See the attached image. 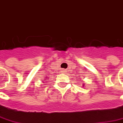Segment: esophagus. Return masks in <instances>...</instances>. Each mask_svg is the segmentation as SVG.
Instances as JSON below:
<instances>
[{"mask_svg":"<svg viewBox=\"0 0 123 123\" xmlns=\"http://www.w3.org/2000/svg\"><path fill=\"white\" fill-rule=\"evenodd\" d=\"M62 73H66V70H62Z\"/></svg>","mask_w":123,"mask_h":123,"instance_id":"34e87169","label":"esophagus"}]
</instances>
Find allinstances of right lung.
I'll return each mask as SVG.
<instances>
[{
	"label": "right lung",
	"instance_id": "1",
	"mask_svg": "<svg viewBox=\"0 0 123 123\" xmlns=\"http://www.w3.org/2000/svg\"><path fill=\"white\" fill-rule=\"evenodd\" d=\"M46 79H47V78H46V79H45V80H46Z\"/></svg>",
	"mask_w": 123,
	"mask_h": 123
}]
</instances>
